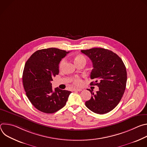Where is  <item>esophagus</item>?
Here are the masks:
<instances>
[{"label": "esophagus", "instance_id": "esophagus-1", "mask_svg": "<svg viewBox=\"0 0 147 147\" xmlns=\"http://www.w3.org/2000/svg\"><path fill=\"white\" fill-rule=\"evenodd\" d=\"M82 90V88H75L74 89V91H81Z\"/></svg>", "mask_w": 147, "mask_h": 147}]
</instances>
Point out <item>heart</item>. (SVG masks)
Returning <instances> with one entry per match:
<instances>
[{
	"mask_svg": "<svg viewBox=\"0 0 147 147\" xmlns=\"http://www.w3.org/2000/svg\"><path fill=\"white\" fill-rule=\"evenodd\" d=\"M81 61H86V57L82 55H80V54L76 55L74 57L75 63L77 65V63H80ZM66 59H63L59 63V68L62 69L63 67L66 63ZM81 83H82V80L79 77H76L73 79L74 85H75L76 86H79L81 84Z\"/></svg>",
	"mask_w": 147,
	"mask_h": 147,
	"instance_id": "obj_1",
	"label": "heart"
}]
</instances>
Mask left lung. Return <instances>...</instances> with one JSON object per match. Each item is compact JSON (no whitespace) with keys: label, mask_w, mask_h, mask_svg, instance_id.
I'll return each instance as SVG.
<instances>
[{"label":"left lung","mask_w":147,"mask_h":147,"mask_svg":"<svg viewBox=\"0 0 147 147\" xmlns=\"http://www.w3.org/2000/svg\"><path fill=\"white\" fill-rule=\"evenodd\" d=\"M81 52L92 61L93 69L90 78L94 81L90 84L97 86L96 93L92 94L86 106L97 114H105L112 111L120 101L126 86V68L121 59L112 51L95 48Z\"/></svg>","instance_id":"8db88e82"}]
</instances>
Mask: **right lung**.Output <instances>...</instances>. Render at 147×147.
Returning <instances> with one entry per match:
<instances>
[{"mask_svg": "<svg viewBox=\"0 0 147 147\" xmlns=\"http://www.w3.org/2000/svg\"><path fill=\"white\" fill-rule=\"evenodd\" d=\"M69 52L51 48L34 52L28 59L23 73L26 95L33 106L40 112L55 113L65 106L71 91L59 88L53 90L51 81L59 73L61 59Z\"/></svg>", "mask_w": 147, "mask_h": 147, "instance_id": "obj_1", "label": "right lung"}]
</instances>
